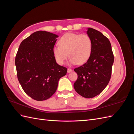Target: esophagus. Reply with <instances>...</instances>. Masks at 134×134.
Instances as JSON below:
<instances>
[{"label": "esophagus", "mask_w": 134, "mask_h": 134, "mask_svg": "<svg viewBox=\"0 0 134 134\" xmlns=\"http://www.w3.org/2000/svg\"><path fill=\"white\" fill-rule=\"evenodd\" d=\"M72 71V70L71 69H70V68H68V72H70Z\"/></svg>", "instance_id": "1"}]
</instances>
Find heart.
<instances>
[{
	"mask_svg": "<svg viewBox=\"0 0 134 134\" xmlns=\"http://www.w3.org/2000/svg\"><path fill=\"white\" fill-rule=\"evenodd\" d=\"M59 46L52 49L54 57L60 65L64 64L69 56L70 63L82 65L90 58L93 49V42L87 34L68 33L59 40Z\"/></svg>",
	"mask_w": 134,
	"mask_h": 134,
	"instance_id": "b5f03b06",
	"label": "heart"
}]
</instances>
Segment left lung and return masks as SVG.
Instances as JSON below:
<instances>
[{"label":"left lung","mask_w":134,"mask_h":134,"mask_svg":"<svg viewBox=\"0 0 134 134\" xmlns=\"http://www.w3.org/2000/svg\"><path fill=\"white\" fill-rule=\"evenodd\" d=\"M93 42L90 58L74 69L78 79L74 84L75 91L84 98L99 94L111 79L114 56L109 40L101 32L92 28L87 31Z\"/></svg>","instance_id":"obj_1"}]
</instances>
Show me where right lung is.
I'll list each match as a JSON object with an SVG mask.
<instances>
[{
  "mask_svg": "<svg viewBox=\"0 0 134 134\" xmlns=\"http://www.w3.org/2000/svg\"><path fill=\"white\" fill-rule=\"evenodd\" d=\"M58 36L42 31L23 40L15 59L17 78L23 91L36 100L47 99L57 90L66 68L56 62L52 52Z\"/></svg>",
  "mask_w": 134,
  "mask_h": 134,
  "instance_id": "obj_1",
  "label": "right lung"
}]
</instances>
